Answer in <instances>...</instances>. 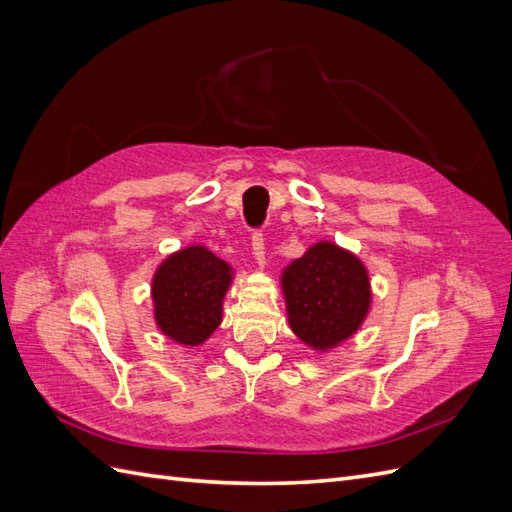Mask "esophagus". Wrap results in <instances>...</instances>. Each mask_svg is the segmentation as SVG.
<instances>
[{"label": "esophagus", "mask_w": 512, "mask_h": 512, "mask_svg": "<svg viewBox=\"0 0 512 512\" xmlns=\"http://www.w3.org/2000/svg\"><path fill=\"white\" fill-rule=\"evenodd\" d=\"M252 254L258 262V267H265V237L260 230L252 232Z\"/></svg>", "instance_id": "1"}]
</instances>
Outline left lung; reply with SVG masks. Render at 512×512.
<instances>
[{"mask_svg":"<svg viewBox=\"0 0 512 512\" xmlns=\"http://www.w3.org/2000/svg\"><path fill=\"white\" fill-rule=\"evenodd\" d=\"M288 322L301 342L329 350L359 331L369 303L363 262L335 243L320 241L282 273Z\"/></svg>","mask_w":512,"mask_h":512,"instance_id":"left-lung-1","label":"left lung"}]
</instances>
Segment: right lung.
I'll return each mask as SVG.
<instances>
[{
    "mask_svg": "<svg viewBox=\"0 0 512 512\" xmlns=\"http://www.w3.org/2000/svg\"><path fill=\"white\" fill-rule=\"evenodd\" d=\"M230 282V267L203 245L170 254L151 284L160 331L183 346L203 344L220 327Z\"/></svg>",
    "mask_w": 512,
    "mask_h": 512,
    "instance_id": "add662e5",
    "label": "right lung"
}]
</instances>
